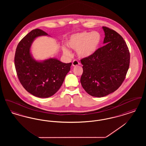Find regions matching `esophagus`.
<instances>
[{"label": "esophagus", "instance_id": "obj_1", "mask_svg": "<svg viewBox=\"0 0 146 146\" xmlns=\"http://www.w3.org/2000/svg\"><path fill=\"white\" fill-rule=\"evenodd\" d=\"M79 64H80V63H79V62L77 60H74V61H73V62H72V66H73V67L76 66H78V65H79Z\"/></svg>", "mask_w": 146, "mask_h": 146}]
</instances>
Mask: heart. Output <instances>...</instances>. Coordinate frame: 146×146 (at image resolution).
<instances>
[{"mask_svg":"<svg viewBox=\"0 0 146 146\" xmlns=\"http://www.w3.org/2000/svg\"><path fill=\"white\" fill-rule=\"evenodd\" d=\"M101 42V35L98 32L83 31L71 35L66 41L67 46L76 50V54L80 58H89L94 55L99 49ZM66 55H70V50L63 48Z\"/></svg>","mask_w":146,"mask_h":146,"instance_id":"heart-1","label":"heart"}]
</instances>
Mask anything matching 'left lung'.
Masks as SVG:
<instances>
[{"mask_svg":"<svg viewBox=\"0 0 146 146\" xmlns=\"http://www.w3.org/2000/svg\"><path fill=\"white\" fill-rule=\"evenodd\" d=\"M102 28L105 45L94 55L81 60V84L88 94L97 97H104L118 89L130 64L129 50L123 37L110 28Z\"/></svg>","mask_w":146,"mask_h":146,"instance_id":"obj_1","label":"left lung"}]
</instances>
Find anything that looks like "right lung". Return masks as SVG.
Instances as JSON below:
<instances>
[{"mask_svg":"<svg viewBox=\"0 0 146 146\" xmlns=\"http://www.w3.org/2000/svg\"><path fill=\"white\" fill-rule=\"evenodd\" d=\"M43 35H49L39 29H33L26 35L17 46L14 60L23 87L35 96L48 98L59 90L72 63H63L55 58L35 60L31 53V47L36 38Z\"/></svg>","mask_w":146,"mask_h":146,"instance_id":"1","label":"right lung"}]
</instances>
